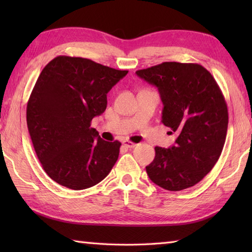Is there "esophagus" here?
I'll use <instances>...</instances> for the list:
<instances>
[{
	"instance_id": "34e87169",
	"label": "esophagus",
	"mask_w": 252,
	"mask_h": 252,
	"mask_svg": "<svg viewBox=\"0 0 252 252\" xmlns=\"http://www.w3.org/2000/svg\"><path fill=\"white\" fill-rule=\"evenodd\" d=\"M123 146H125L126 148H134L135 147V143L132 142V141H129V140H125V141L122 142Z\"/></svg>"
}]
</instances>
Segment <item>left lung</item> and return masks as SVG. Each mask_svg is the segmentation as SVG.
<instances>
[{
  "mask_svg": "<svg viewBox=\"0 0 252 252\" xmlns=\"http://www.w3.org/2000/svg\"><path fill=\"white\" fill-rule=\"evenodd\" d=\"M135 73L158 88L162 123L177 135L171 148H155L146 167L149 178L169 191L193 187L215 167L224 146L228 108L218 83L197 63L163 62Z\"/></svg>",
  "mask_w": 252,
  "mask_h": 252,
  "instance_id": "8db88e82",
  "label": "left lung"
}]
</instances>
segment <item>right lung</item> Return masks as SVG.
<instances>
[{
	"mask_svg": "<svg viewBox=\"0 0 252 252\" xmlns=\"http://www.w3.org/2000/svg\"><path fill=\"white\" fill-rule=\"evenodd\" d=\"M126 73L67 55L42 70L28 101L27 123L37 159L53 181L82 190L110 173L121 142L102 140L91 122L104 112L106 93Z\"/></svg>",
	"mask_w": 252,
	"mask_h": 252,
	"instance_id": "1",
	"label": "right lung"
}]
</instances>
